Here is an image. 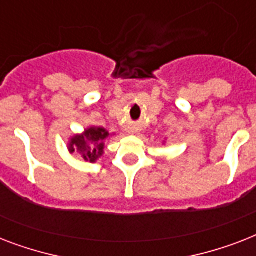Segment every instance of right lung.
<instances>
[{"instance_id": "right-lung-1", "label": "right lung", "mask_w": 256, "mask_h": 256, "mask_svg": "<svg viewBox=\"0 0 256 256\" xmlns=\"http://www.w3.org/2000/svg\"><path fill=\"white\" fill-rule=\"evenodd\" d=\"M108 136L104 128H92L84 136H74L70 142V152H77L88 162H96L104 154V140ZM90 144H88V142Z\"/></svg>"}]
</instances>
